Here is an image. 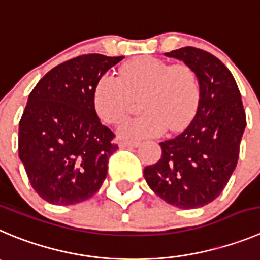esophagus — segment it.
<instances>
[{"instance_id": "esophagus-1", "label": "esophagus", "mask_w": 260, "mask_h": 260, "mask_svg": "<svg viewBox=\"0 0 260 260\" xmlns=\"http://www.w3.org/2000/svg\"><path fill=\"white\" fill-rule=\"evenodd\" d=\"M119 146L120 147H137L140 146V141H135V140H120L119 141Z\"/></svg>"}]
</instances>
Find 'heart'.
<instances>
[{
	"label": "heart",
	"instance_id": "obj_1",
	"mask_svg": "<svg viewBox=\"0 0 260 260\" xmlns=\"http://www.w3.org/2000/svg\"><path fill=\"white\" fill-rule=\"evenodd\" d=\"M141 93L140 108L145 113L119 125L123 137H154L166 128L182 129L191 122L200 103V84L192 68L150 56L123 65L119 78L101 75L93 87L92 101L103 122L116 124L127 115L132 97Z\"/></svg>",
	"mask_w": 260,
	"mask_h": 260
}]
</instances>
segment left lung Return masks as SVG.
<instances>
[{
    "label": "left lung",
    "mask_w": 260,
    "mask_h": 260,
    "mask_svg": "<svg viewBox=\"0 0 260 260\" xmlns=\"http://www.w3.org/2000/svg\"><path fill=\"white\" fill-rule=\"evenodd\" d=\"M164 55L192 68L200 84V103L183 132L160 142L161 157L144 169V177L164 201L195 209L218 198L231 178L246 115L234 75L214 55L196 47Z\"/></svg>",
    "instance_id": "8db88e82"
}]
</instances>
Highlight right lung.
Masks as SVG:
<instances>
[{
  "mask_svg": "<svg viewBox=\"0 0 260 260\" xmlns=\"http://www.w3.org/2000/svg\"><path fill=\"white\" fill-rule=\"evenodd\" d=\"M123 59L74 57L51 69L29 94L19 123V157L47 203L73 205L100 190L118 145L101 124L92 93L97 79Z\"/></svg>",
  "mask_w": 260,
  "mask_h": 260,
  "instance_id": "1",
  "label": "right lung"
}]
</instances>
